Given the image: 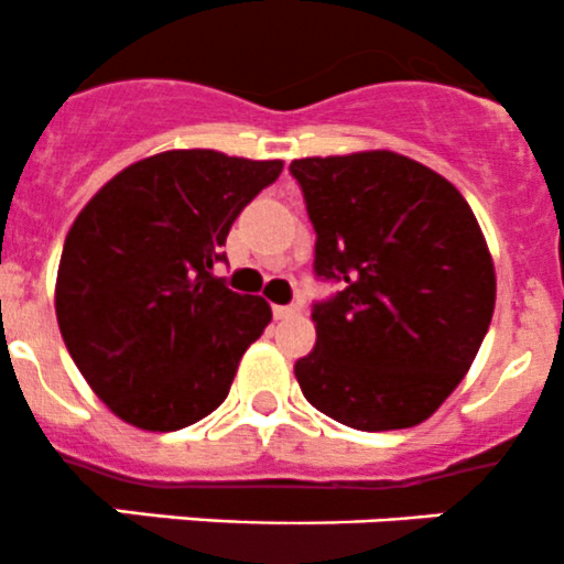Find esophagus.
<instances>
[{"label":"esophagus","instance_id":"34e87169","mask_svg":"<svg viewBox=\"0 0 564 564\" xmlns=\"http://www.w3.org/2000/svg\"><path fill=\"white\" fill-rule=\"evenodd\" d=\"M299 312H301V306H295V304H276L274 306L276 321H290V317H295Z\"/></svg>","mask_w":564,"mask_h":564}]
</instances>
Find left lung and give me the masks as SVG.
<instances>
[{"label": "left lung", "instance_id": "8db88e82", "mask_svg": "<svg viewBox=\"0 0 564 564\" xmlns=\"http://www.w3.org/2000/svg\"><path fill=\"white\" fill-rule=\"evenodd\" d=\"M315 227L317 343L295 361L304 398L354 431L425 422L488 334L496 274L458 188L389 150L290 164Z\"/></svg>", "mask_w": 564, "mask_h": 564}]
</instances>
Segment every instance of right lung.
<instances>
[{
  "mask_svg": "<svg viewBox=\"0 0 564 564\" xmlns=\"http://www.w3.org/2000/svg\"><path fill=\"white\" fill-rule=\"evenodd\" d=\"M282 161L166 150L126 166L65 238L57 323L93 392L128 425L181 431L225 403L271 323L260 295L214 276L232 221Z\"/></svg>",
  "mask_w": 564,
  "mask_h": 564,
  "instance_id": "obj_1",
  "label": "right lung"
}]
</instances>
